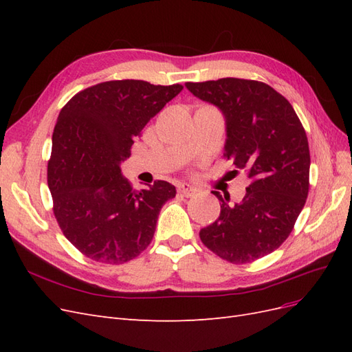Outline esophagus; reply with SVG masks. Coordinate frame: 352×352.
<instances>
[{"instance_id":"obj_1","label":"esophagus","mask_w":352,"mask_h":352,"mask_svg":"<svg viewBox=\"0 0 352 352\" xmlns=\"http://www.w3.org/2000/svg\"><path fill=\"white\" fill-rule=\"evenodd\" d=\"M177 190H179V192L182 194L184 197H186V198L192 197V195L197 192V189H195L194 186H190L189 184H180L179 188H177Z\"/></svg>"}]
</instances>
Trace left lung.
I'll use <instances>...</instances> for the list:
<instances>
[{"mask_svg": "<svg viewBox=\"0 0 352 352\" xmlns=\"http://www.w3.org/2000/svg\"><path fill=\"white\" fill-rule=\"evenodd\" d=\"M185 87L225 116V157L251 179L235 204L212 190L221 201L220 216L199 238L229 263L261 258L289 236L305 204L310 150L304 127L289 101L267 83L223 78Z\"/></svg>", "mask_w": 352, "mask_h": 352, "instance_id": "8db88e82", "label": "left lung"}]
</instances>
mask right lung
Here are the masks:
<instances>
[{
    "mask_svg": "<svg viewBox=\"0 0 352 352\" xmlns=\"http://www.w3.org/2000/svg\"><path fill=\"white\" fill-rule=\"evenodd\" d=\"M184 89L145 80H110L78 92L52 133L48 188L65 236L105 264L138 257L153 241L160 210L176 188L157 180L135 190L120 164L145 124Z\"/></svg>",
    "mask_w": 352,
    "mask_h": 352,
    "instance_id": "obj_1",
    "label": "right lung"
}]
</instances>
